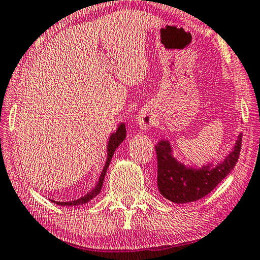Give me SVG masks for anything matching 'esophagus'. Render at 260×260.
<instances>
[{"label":"esophagus","instance_id":"obj_1","mask_svg":"<svg viewBox=\"0 0 260 260\" xmlns=\"http://www.w3.org/2000/svg\"><path fill=\"white\" fill-rule=\"evenodd\" d=\"M154 122H155V117H154L152 112H149L148 109L144 108L139 112L138 123L142 129H144V130L149 129V127L154 124Z\"/></svg>","mask_w":260,"mask_h":260}]
</instances>
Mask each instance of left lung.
Listing matches in <instances>:
<instances>
[{
	"mask_svg": "<svg viewBox=\"0 0 260 260\" xmlns=\"http://www.w3.org/2000/svg\"><path fill=\"white\" fill-rule=\"evenodd\" d=\"M242 134L229 156L216 167L201 169L186 168L172 156L169 142L161 140L155 146L157 156V187L167 200L175 203H187L206 197L233 170L239 160Z\"/></svg>",
	"mask_w": 260,
	"mask_h": 260,
	"instance_id": "obj_1",
	"label": "left lung"
}]
</instances>
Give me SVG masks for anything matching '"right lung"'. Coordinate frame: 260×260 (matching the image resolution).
<instances>
[{"label": "right lung", "mask_w": 260, "mask_h": 260, "mask_svg": "<svg viewBox=\"0 0 260 260\" xmlns=\"http://www.w3.org/2000/svg\"><path fill=\"white\" fill-rule=\"evenodd\" d=\"M125 124L124 123H121L120 126L117 127V130L115 133L111 135V137H109V142L107 145V160L106 163H105V167L103 169L102 175L99 177V181L97 183V185L94 186V188L91 190V192L86 193L84 197H82L79 200H75V201H70V202H56V201H52L54 203L59 204V206H79V204H84V203H88L90 200H92L93 198L97 197V195L100 193V190H102V186L104 183V178H105V175H106V171L108 169V166L109 163H111L112 157L114 155V152L116 151V148L118 147V145H120L123 140L125 138Z\"/></svg>", "instance_id": "add662e5"}]
</instances>
